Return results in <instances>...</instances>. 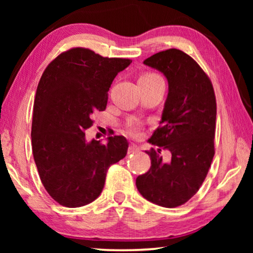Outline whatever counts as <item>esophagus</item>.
Here are the masks:
<instances>
[{
    "instance_id": "34e87169",
    "label": "esophagus",
    "mask_w": 253,
    "mask_h": 253,
    "mask_svg": "<svg viewBox=\"0 0 253 253\" xmlns=\"http://www.w3.org/2000/svg\"><path fill=\"white\" fill-rule=\"evenodd\" d=\"M138 151H139V147H138L136 144H130L129 153H136V152H138Z\"/></svg>"
}]
</instances>
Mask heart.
<instances>
[{
    "label": "heart",
    "mask_w": 253,
    "mask_h": 253,
    "mask_svg": "<svg viewBox=\"0 0 253 253\" xmlns=\"http://www.w3.org/2000/svg\"><path fill=\"white\" fill-rule=\"evenodd\" d=\"M154 79H161V78L155 74H145L139 78V82H141V81H154ZM129 131L131 133H136L137 126H134V124H131L130 127H129Z\"/></svg>",
    "instance_id": "1"
}]
</instances>
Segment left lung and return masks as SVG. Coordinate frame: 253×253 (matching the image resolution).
<instances>
[{"mask_svg":"<svg viewBox=\"0 0 253 253\" xmlns=\"http://www.w3.org/2000/svg\"><path fill=\"white\" fill-rule=\"evenodd\" d=\"M144 64L164 74L168 95L160 126L148 139L155 146L146 151L151 168L138 176L136 185L148 202L172 209L196 195L212 164L215 95L210 78L184 51H160ZM162 149L171 152L170 161L162 159Z\"/></svg>","mask_w":253,"mask_h":253,"instance_id":"left-lung-1","label":"left lung"}]
</instances>
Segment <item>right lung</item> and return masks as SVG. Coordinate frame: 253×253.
I'll return each instance as SVG.
<instances>
[{
  "label": "right lung",
  "instance_id": "obj_1",
  "mask_svg": "<svg viewBox=\"0 0 253 253\" xmlns=\"http://www.w3.org/2000/svg\"><path fill=\"white\" fill-rule=\"evenodd\" d=\"M72 48L50 62L38 85L33 106L32 151L41 182L54 200L81 207L101 193L106 174L126 155L123 136L107 144L86 140L92 115L105 110L110 85L131 63Z\"/></svg>",
  "mask_w": 253,
  "mask_h": 253
}]
</instances>
